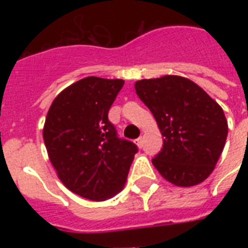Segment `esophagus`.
<instances>
[{
    "mask_svg": "<svg viewBox=\"0 0 248 248\" xmlns=\"http://www.w3.org/2000/svg\"><path fill=\"white\" fill-rule=\"evenodd\" d=\"M135 144L139 148H141V147H143V139H141V138H139V139H136L135 140Z\"/></svg>",
    "mask_w": 248,
    "mask_h": 248,
    "instance_id": "34e87169",
    "label": "esophagus"
}]
</instances>
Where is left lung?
<instances>
[{
    "instance_id": "1",
    "label": "left lung",
    "mask_w": 248,
    "mask_h": 248,
    "mask_svg": "<svg viewBox=\"0 0 248 248\" xmlns=\"http://www.w3.org/2000/svg\"><path fill=\"white\" fill-rule=\"evenodd\" d=\"M135 90L163 136V148L152 159L163 179L184 188L206 180L227 140L223 108L202 87L180 76L140 79Z\"/></svg>"
}]
</instances>
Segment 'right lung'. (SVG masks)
I'll list each match as a JSON object with an SVG mask.
<instances>
[{"label": "right lung", "mask_w": 248, "mask_h": 248, "mask_svg": "<svg viewBox=\"0 0 248 248\" xmlns=\"http://www.w3.org/2000/svg\"><path fill=\"white\" fill-rule=\"evenodd\" d=\"M124 79L86 77L54 99L44 141L60 181L87 200L107 201L124 189L138 147L120 139L108 112Z\"/></svg>", "instance_id": "obj_1"}]
</instances>
